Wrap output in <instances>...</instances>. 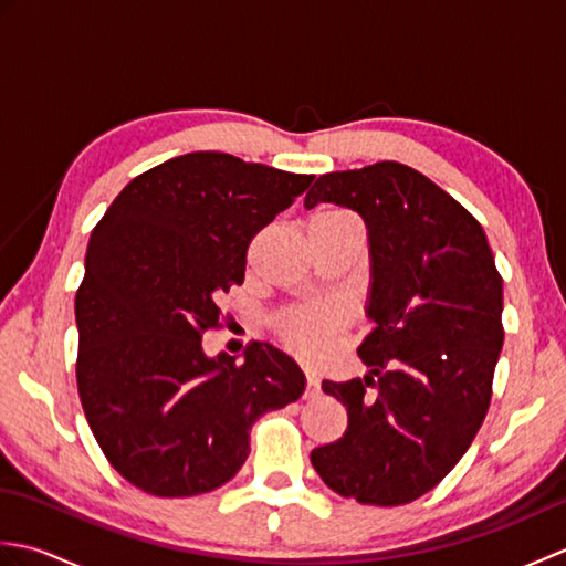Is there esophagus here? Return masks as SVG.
<instances>
[{"label":"esophagus","instance_id":"obj_1","mask_svg":"<svg viewBox=\"0 0 566 566\" xmlns=\"http://www.w3.org/2000/svg\"><path fill=\"white\" fill-rule=\"evenodd\" d=\"M318 394H321V379L316 375H306L304 399H318Z\"/></svg>","mask_w":566,"mask_h":566}]
</instances>
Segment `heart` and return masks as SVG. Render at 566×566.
Here are the masks:
<instances>
[{
    "label": "heart",
    "instance_id": "heart-1",
    "mask_svg": "<svg viewBox=\"0 0 566 566\" xmlns=\"http://www.w3.org/2000/svg\"><path fill=\"white\" fill-rule=\"evenodd\" d=\"M314 226H363L357 216L340 207L321 209L314 219ZM343 314L335 306H294L284 311L280 318L282 340L292 347L294 353L304 357H316L333 333L340 328Z\"/></svg>",
    "mask_w": 566,
    "mask_h": 566
}]
</instances>
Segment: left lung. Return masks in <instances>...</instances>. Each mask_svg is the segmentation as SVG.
I'll return each instance as SVG.
<instances>
[{
  "instance_id": "left-lung-1",
  "label": "left lung",
  "mask_w": 566,
  "mask_h": 566,
  "mask_svg": "<svg viewBox=\"0 0 566 566\" xmlns=\"http://www.w3.org/2000/svg\"><path fill=\"white\" fill-rule=\"evenodd\" d=\"M340 203L369 231L377 323L365 379L323 381L347 408L340 440L311 452L335 494L401 506L436 489L482 428L503 347V280L482 223L401 163L316 179L304 203Z\"/></svg>"
}]
</instances>
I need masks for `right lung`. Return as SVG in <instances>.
Segmentation results:
<instances>
[{"instance_id": "obj_1", "label": "right lung", "mask_w": 566, "mask_h": 566, "mask_svg": "<svg viewBox=\"0 0 566 566\" xmlns=\"http://www.w3.org/2000/svg\"><path fill=\"white\" fill-rule=\"evenodd\" d=\"M314 182L199 150L130 179L94 226L75 296L77 391L106 460L153 496L207 494L238 474L255 420L296 401L290 355L250 343L207 357L216 298L243 284L250 240Z\"/></svg>"}]
</instances>
